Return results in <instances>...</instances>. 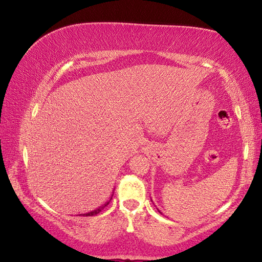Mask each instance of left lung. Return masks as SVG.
<instances>
[{"mask_svg": "<svg viewBox=\"0 0 262 262\" xmlns=\"http://www.w3.org/2000/svg\"><path fill=\"white\" fill-rule=\"evenodd\" d=\"M151 200H152V199H151ZM158 210H159V209H158ZM159 211H160V210H159ZM160 213H161V211H160Z\"/></svg>", "mask_w": 262, "mask_h": 262, "instance_id": "left-lung-1", "label": "left lung"}]
</instances>
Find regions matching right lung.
<instances>
[{"instance_id": "obj_1", "label": "right lung", "mask_w": 262, "mask_h": 262, "mask_svg": "<svg viewBox=\"0 0 262 262\" xmlns=\"http://www.w3.org/2000/svg\"><path fill=\"white\" fill-rule=\"evenodd\" d=\"M111 198H113V197H111ZM111 198L108 200V202L107 203H104L102 206H100V207L99 208H97V209H94V210H92V211H89V213H86V214H83V216H96V215H98L99 213H100V211H101L104 207H105V206H107L109 203H110V200H111Z\"/></svg>"}]
</instances>
